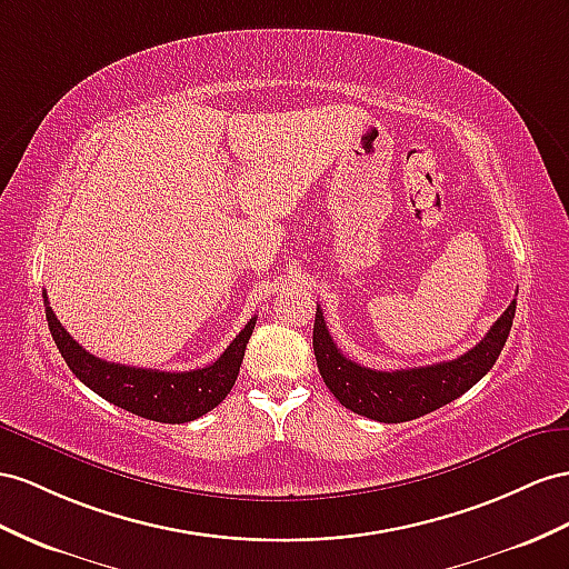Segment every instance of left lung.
<instances>
[{"label":"left lung","instance_id":"left-lung-1","mask_svg":"<svg viewBox=\"0 0 569 569\" xmlns=\"http://www.w3.org/2000/svg\"><path fill=\"white\" fill-rule=\"evenodd\" d=\"M515 310L517 300L509 302V308L480 339V343L455 360L435 362V366L426 368L385 372L362 368L358 362L348 360L333 343L325 315L317 305L312 331L317 368L331 395L346 409L380 420V423H403V420H413L435 409H442L445 403L459 399L480 377L488 375L505 348L509 329H512Z\"/></svg>","mask_w":569,"mask_h":569}]
</instances>
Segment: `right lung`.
Masks as SVG:
<instances>
[{"label": "right lung", "instance_id": "right-lung-1", "mask_svg": "<svg viewBox=\"0 0 569 569\" xmlns=\"http://www.w3.org/2000/svg\"><path fill=\"white\" fill-rule=\"evenodd\" d=\"M42 298H46L50 333L69 370L86 387L93 389L98 397L134 416L158 420V423H189V420L216 409L230 395L232 385L238 380L247 341H250L257 325V317H252L226 348L223 356L211 366L189 372H163L129 368L91 356L60 325V319L54 317L50 308L48 296L42 293Z\"/></svg>", "mask_w": 569, "mask_h": 569}]
</instances>
